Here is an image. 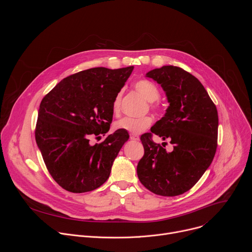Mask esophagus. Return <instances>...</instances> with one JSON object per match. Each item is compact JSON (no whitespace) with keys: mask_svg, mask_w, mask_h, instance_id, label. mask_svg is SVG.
Masks as SVG:
<instances>
[{"mask_svg":"<svg viewBox=\"0 0 252 252\" xmlns=\"http://www.w3.org/2000/svg\"><path fill=\"white\" fill-rule=\"evenodd\" d=\"M129 138H130L131 140H134V141H137V140H139V136H138L137 134H133V133H130V135H129Z\"/></svg>","mask_w":252,"mask_h":252,"instance_id":"34e87169","label":"esophagus"}]
</instances>
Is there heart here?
I'll list each match as a JSON object with an SVG mask.
<instances>
[{
    "instance_id": "heart-1",
    "label": "heart",
    "mask_w": 252,
    "mask_h": 252,
    "mask_svg": "<svg viewBox=\"0 0 252 252\" xmlns=\"http://www.w3.org/2000/svg\"><path fill=\"white\" fill-rule=\"evenodd\" d=\"M135 90L143 95L147 100L153 102L159 97V90L158 88L151 81L148 80H140L137 81L134 85ZM121 101H122V92H120L113 102V110L115 113H119L121 109ZM153 107H157V104H153ZM153 123V119L149 116L142 118H129L126 117L122 120L118 121L115 124V127L117 129H124L131 133H140L143 130H146L151 126Z\"/></svg>"
}]
</instances>
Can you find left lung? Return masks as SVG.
<instances>
[{
    "label": "left lung",
    "instance_id": "8db88e82",
    "mask_svg": "<svg viewBox=\"0 0 252 252\" xmlns=\"http://www.w3.org/2000/svg\"><path fill=\"white\" fill-rule=\"evenodd\" d=\"M161 86L169 106L148 132L140 136L145 155L137 163L139 182L152 192L175 196L189 190L210 165L218 148L217 106L201 83L182 67L163 65L147 74ZM169 140L166 152L151 137Z\"/></svg>",
    "mask_w": 252,
    "mask_h": 252
}]
</instances>
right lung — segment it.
<instances>
[{"mask_svg":"<svg viewBox=\"0 0 252 252\" xmlns=\"http://www.w3.org/2000/svg\"><path fill=\"white\" fill-rule=\"evenodd\" d=\"M133 66L93 67L62 80L41 101L34 136L45 164L63 189L82 193L103 185L129 135L118 129L92 146L113 121V102Z\"/></svg>","mask_w":252,"mask_h":252,"instance_id":"add662e5","label":"right lung"}]
</instances>
